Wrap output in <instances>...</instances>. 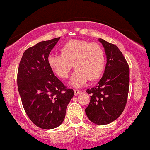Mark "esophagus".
<instances>
[{
	"label": "esophagus",
	"instance_id": "esophagus-1",
	"mask_svg": "<svg viewBox=\"0 0 150 150\" xmlns=\"http://www.w3.org/2000/svg\"><path fill=\"white\" fill-rule=\"evenodd\" d=\"M81 93V91H80V90H78V89H74V93L75 96L79 95V94H80Z\"/></svg>",
	"mask_w": 150,
	"mask_h": 150
}]
</instances>
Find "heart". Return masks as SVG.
Listing matches in <instances>:
<instances>
[{
  "label": "heart",
  "instance_id": "b5f03b06",
  "mask_svg": "<svg viewBox=\"0 0 150 150\" xmlns=\"http://www.w3.org/2000/svg\"><path fill=\"white\" fill-rule=\"evenodd\" d=\"M59 54H50L47 61L53 72L61 79L68 77L72 68L76 70L70 83L79 87L86 82L96 81L101 76L105 65V56L102 48L97 43L85 40L67 41L60 48Z\"/></svg>",
  "mask_w": 150,
  "mask_h": 150
}]
</instances>
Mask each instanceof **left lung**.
Masks as SVG:
<instances>
[{"label":"left lung","mask_w":150,"mask_h":150,"mask_svg":"<svg viewBox=\"0 0 150 150\" xmlns=\"http://www.w3.org/2000/svg\"><path fill=\"white\" fill-rule=\"evenodd\" d=\"M106 55L104 74L96 87L88 89L91 94L85 112L89 120L98 125L110 124L124 111L128 99L130 69L118 47L99 39Z\"/></svg>","instance_id":"obj_1"}]
</instances>
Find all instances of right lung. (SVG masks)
I'll list each match as a JSON object with an SVG mask.
<instances>
[{"label": "right lung", "mask_w": 150, "mask_h": 150, "mask_svg": "<svg viewBox=\"0 0 150 150\" xmlns=\"http://www.w3.org/2000/svg\"><path fill=\"white\" fill-rule=\"evenodd\" d=\"M60 38L41 42L26 49L18 67L17 83L24 109L39 128H55L64 120L74 96L56 77L47 59Z\"/></svg>", "instance_id": "right-lung-1"}]
</instances>
